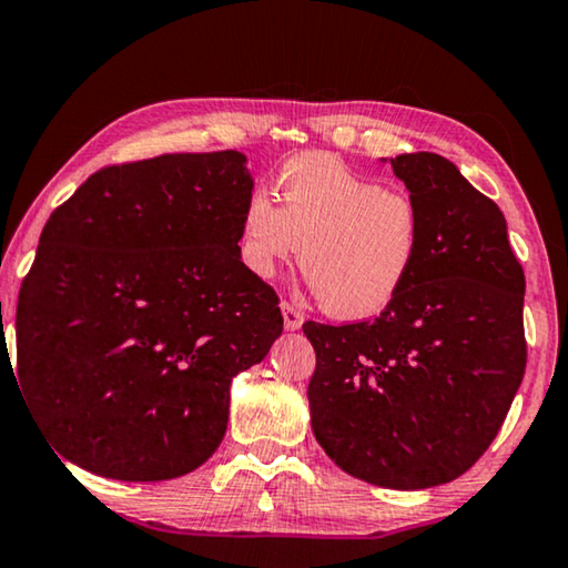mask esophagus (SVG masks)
I'll return each mask as SVG.
<instances>
[{
  "mask_svg": "<svg viewBox=\"0 0 568 568\" xmlns=\"http://www.w3.org/2000/svg\"><path fill=\"white\" fill-rule=\"evenodd\" d=\"M281 311H283V323H285L287 331H298L303 326V313L295 308V305H291V303L285 301L281 305Z\"/></svg>",
  "mask_w": 568,
  "mask_h": 568,
  "instance_id": "1",
  "label": "esophagus"
}]
</instances>
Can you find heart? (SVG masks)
<instances>
[{
  "label": "heart",
  "mask_w": 568,
  "mask_h": 568,
  "mask_svg": "<svg viewBox=\"0 0 568 568\" xmlns=\"http://www.w3.org/2000/svg\"><path fill=\"white\" fill-rule=\"evenodd\" d=\"M277 206L255 192L240 224V257L255 277L298 257L326 313L366 321L399 298L422 250L419 204L399 186L308 154L277 176Z\"/></svg>",
  "instance_id": "1"
}]
</instances>
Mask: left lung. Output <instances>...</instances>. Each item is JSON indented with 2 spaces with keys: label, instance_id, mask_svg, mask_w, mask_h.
<instances>
[{
  "label": "left lung",
  "instance_id": "8db88e82",
  "mask_svg": "<svg viewBox=\"0 0 568 568\" xmlns=\"http://www.w3.org/2000/svg\"><path fill=\"white\" fill-rule=\"evenodd\" d=\"M389 164L419 204L417 265L374 321L303 323L311 427L344 473L422 490L470 470L506 419L526 372V275L498 204L453 161L417 151Z\"/></svg>",
  "mask_w": 568,
  "mask_h": 568
}]
</instances>
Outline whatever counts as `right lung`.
I'll return each instance as SVG.
<instances>
[{"label": "right lung", "instance_id": "obj_1", "mask_svg": "<svg viewBox=\"0 0 568 568\" xmlns=\"http://www.w3.org/2000/svg\"><path fill=\"white\" fill-rule=\"evenodd\" d=\"M245 164L105 166L50 214L17 301V376L65 460L156 483L220 447L232 379L283 333L275 291L240 257Z\"/></svg>", "mask_w": 568, "mask_h": 568}]
</instances>
